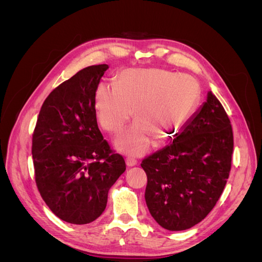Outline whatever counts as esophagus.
I'll return each instance as SVG.
<instances>
[{"mask_svg": "<svg viewBox=\"0 0 262 262\" xmlns=\"http://www.w3.org/2000/svg\"><path fill=\"white\" fill-rule=\"evenodd\" d=\"M125 163H126V165L129 166V167H132V166H136L138 164V161L136 160V157L128 156V157H126V160H125Z\"/></svg>", "mask_w": 262, "mask_h": 262, "instance_id": "34e87169", "label": "esophagus"}]
</instances>
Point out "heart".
<instances>
[{"label": "heart", "instance_id": "1", "mask_svg": "<svg viewBox=\"0 0 262 262\" xmlns=\"http://www.w3.org/2000/svg\"><path fill=\"white\" fill-rule=\"evenodd\" d=\"M200 95V85L191 76L157 68L123 70L115 86L98 87V121L104 130L119 133L133 110L140 122L122 134L117 143L128 152L138 153L149 144L148 128L168 133L184 128L199 105Z\"/></svg>", "mask_w": 262, "mask_h": 262}]
</instances>
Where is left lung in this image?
<instances>
[{"mask_svg": "<svg viewBox=\"0 0 262 262\" xmlns=\"http://www.w3.org/2000/svg\"><path fill=\"white\" fill-rule=\"evenodd\" d=\"M232 124L219 99H208L170 143L142 161L150 215L168 231H185L212 211L232 166Z\"/></svg>", "mask_w": 262, "mask_h": 262, "instance_id": "8db88e82", "label": "left lung"}]
</instances>
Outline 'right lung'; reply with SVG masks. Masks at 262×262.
<instances>
[{
    "mask_svg": "<svg viewBox=\"0 0 262 262\" xmlns=\"http://www.w3.org/2000/svg\"><path fill=\"white\" fill-rule=\"evenodd\" d=\"M107 64L87 67L49 94L33 133L40 195L59 219L87 224L105 211L108 191L125 170L98 128L95 96Z\"/></svg>",
    "mask_w": 262,
    "mask_h": 262,
    "instance_id": "add662e5",
    "label": "right lung"
}]
</instances>
